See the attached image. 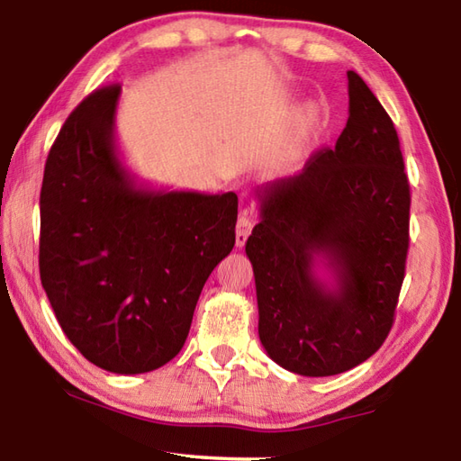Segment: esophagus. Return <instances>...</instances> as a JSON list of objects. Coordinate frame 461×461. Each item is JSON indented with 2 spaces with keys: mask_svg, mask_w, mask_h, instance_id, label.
Returning <instances> with one entry per match:
<instances>
[{
  "mask_svg": "<svg viewBox=\"0 0 461 461\" xmlns=\"http://www.w3.org/2000/svg\"><path fill=\"white\" fill-rule=\"evenodd\" d=\"M254 228V215L249 209H241L240 217H238V225H236V244L241 248L246 244V240L249 233H252Z\"/></svg>",
  "mask_w": 461,
  "mask_h": 461,
  "instance_id": "1",
  "label": "esophagus"
}]
</instances>
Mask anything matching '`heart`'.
I'll use <instances>...</instances> for the list:
<instances>
[{"label":"heart","mask_w":461,"mask_h":461,"mask_svg":"<svg viewBox=\"0 0 461 461\" xmlns=\"http://www.w3.org/2000/svg\"><path fill=\"white\" fill-rule=\"evenodd\" d=\"M317 126V113L315 112H305V115L301 118L299 128H296V134H294V144L301 146L305 144L309 136L313 134V130Z\"/></svg>","instance_id":"heart-1"}]
</instances>
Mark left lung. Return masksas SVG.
I'll use <instances>...</instances> for the list:
<instances>
[{
	"mask_svg": "<svg viewBox=\"0 0 461 461\" xmlns=\"http://www.w3.org/2000/svg\"><path fill=\"white\" fill-rule=\"evenodd\" d=\"M349 118L299 175L256 191L246 241L267 354L301 376H333L376 352L394 321L409 249L411 191L394 123L348 71ZM319 263L333 284L316 276Z\"/></svg>",
	"mask_w": 461,
	"mask_h": 461,
	"instance_id": "1",
	"label": "left lung"
}]
</instances>
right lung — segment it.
Returning <instances> with one entry per match:
<instances>
[{"label":"right lung","instance_id":"obj_1","mask_svg":"<svg viewBox=\"0 0 461 461\" xmlns=\"http://www.w3.org/2000/svg\"><path fill=\"white\" fill-rule=\"evenodd\" d=\"M122 87L93 91L49 152L41 191V280L91 364L142 374L181 352L203 285L236 244L238 194L152 191L115 146Z\"/></svg>","mask_w":461,"mask_h":461}]
</instances>
